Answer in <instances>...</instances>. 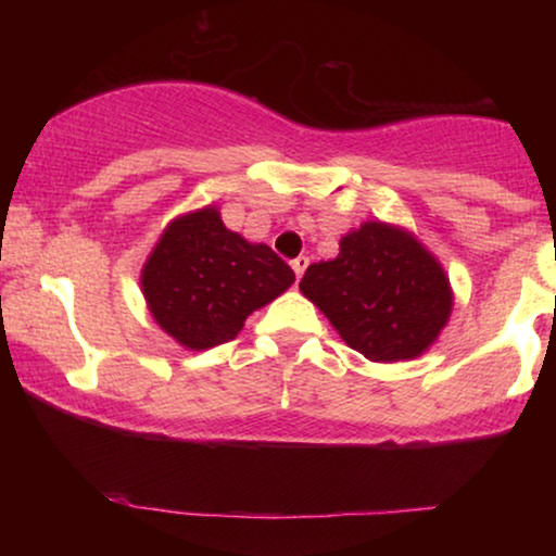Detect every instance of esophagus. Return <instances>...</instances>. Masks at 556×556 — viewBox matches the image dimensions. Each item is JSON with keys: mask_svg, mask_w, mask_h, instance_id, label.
Wrapping results in <instances>:
<instances>
[{"mask_svg": "<svg viewBox=\"0 0 556 556\" xmlns=\"http://www.w3.org/2000/svg\"><path fill=\"white\" fill-rule=\"evenodd\" d=\"M291 268H293V273H295V278L301 280V276H303V270L308 268V257H303V255H299L295 257V261H291Z\"/></svg>", "mask_w": 556, "mask_h": 556, "instance_id": "34e87169", "label": "esophagus"}]
</instances>
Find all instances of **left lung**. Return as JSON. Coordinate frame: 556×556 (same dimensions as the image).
I'll use <instances>...</instances> for the list:
<instances>
[{
  "label": "left lung",
  "mask_w": 556,
  "mask_h": 556,
  "mask_svg": "<svg viewBox=\"0 0 556 556\" xmlns=\"http://www.w3.org/2000/svg\"><path fill=\"white\" fill-rule=\"evenodd\" d=\"M301 293L369 362L417 359L453 314L451 278L407 227L367 219L339 255L308 265Z\"/></svg>",
  "instance_id": "left-lung-1"
}]
</instances>
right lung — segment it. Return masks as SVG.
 Masks as SVG:
<instances>
[{
  "mask_svg": "<svg viewBox=\"0 0 556 556\" xmlns=\"http://www.w3.org/2000/svg\"><path fill=\"white\" fill-rule=\"evenodd\" d=\"M265 245L227 230L215 204L174 217L141 268V293L159 329L189 352L235 339L253 311L293 286Z\"/></svg>",
  "mask_w": 556,
  "mask_h": 556,
  "instance_id": "1",
  "label": "right lung"
}]
</instances>
